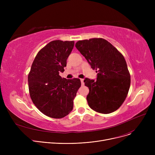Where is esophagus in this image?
<instances>
[{"label":"esophagus","mask_w":155,"mask_h":155,"mask_svg":"<svg viewBox=\"0 0 155 155\" xmlns=\"http://www.w3.org/2000/svg\"><path fill=\"white\" fill-rule=\"evenodd\" d=\"M81 81V83H82V85H84V79H80Z\"/></svg>","instance_id":"obj_1"}]
</instances>
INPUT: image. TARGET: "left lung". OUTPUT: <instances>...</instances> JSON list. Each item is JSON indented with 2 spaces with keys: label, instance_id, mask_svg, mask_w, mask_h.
Masks as SVG:
<instances>
[{
  "label": "left lung",
  "instance_id": "left-lung-1",
  "mask_svg": "<svg viewBox=\"0 0 155 155\" xmlns=\"http://www.w3.org/2000/svg\"><path fill=\"white\" fill-rule=\"evenodd\" d=\"M75 46L91 68L98 72L95 81L84 80L89 88L87 96L89 107L101 114L116 111L125 101L131 84L124 57L103 38L80 40Z\"/></svg>",
  "mask_w": 155,
  "mask_h": 155
}]
</instances>
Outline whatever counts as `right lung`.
Returning a JSON list of instances; mask_svg holds the SVG:
<instances>
[{"mask_svg":"<svg viewBox=\"0 0 155 155\" xmlns=\"http://www.w3.org/2000/svg\"><path fill=\"white\" fill-rule=\"evenodd\" d=\"M73 41L54 40L40 50L28 75L31 99L45 115L54 119L67 116L73 107V100L81 86L79 78H62Z\"/></svg>","mask_w":155,"mask_h":155,"instance_id":"add662e5","label":"right lung"}]
</instances>
